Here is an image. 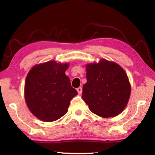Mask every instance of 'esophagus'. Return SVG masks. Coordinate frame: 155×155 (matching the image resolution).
Listing matches in <instances>:
<instances>
[{
	"mask_svg": "<svg viewBox=\"0 0 155 155\" xmlns=\"http://www.w3.org/2000/svg\"><path fill=\"white\" fill-rule=\"evenodd\" d=\"M77 91H78V94H82V87H78V88L77 89Z\"/></svg>",
	"mask_w": 155,
	"mask_h": 155,
	"instance_id": "esophagus-1",
	"label": "esophagus"
}]
</instances>
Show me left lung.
Wrapping results in <instances>:
<instances>
[{
    "label": "left lung",
    "instance_id": "left-lung-1",
    "mask_svg": "<svg viewBox=\"0 0 155 155\" xmlns=\"http://www.w3.org/2000/svg\"><path fill=\"white\" fill-rule=\"evenodd\" d=\"M87 83L82 98L90 111L98 116H116L127 106L130 94L129 81L123 68L103 59L86 65Z\"/></svg>",
    "mask_w": 155,
    "mask_h": 155
}]
</instances>
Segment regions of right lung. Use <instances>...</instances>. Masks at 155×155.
I'll list each match as a JSON object with an SVG mask.
<instances>
[{"label": "right lung", "instance_id": "obj_1", "mask_svg": "<svg viewBox=\"0 0 155 155\" xmlns=\"http://www.w3.org/2000/svg\"><path fill=\"white\" fill-rule=\"evenodd\" d=\"M68 66L49 61L35 65L28 73L25 101L31 112L42 121L53 122L64 116L71 99L77 95L65 74Z\"/></svg>", "mask_w": 155, "mask_h": 155}]
</instances>
